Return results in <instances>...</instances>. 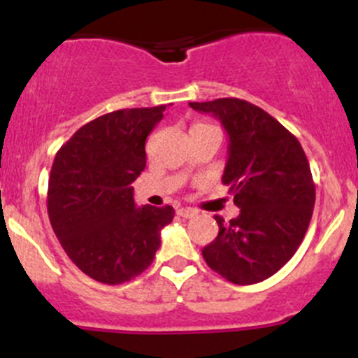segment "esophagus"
Listing matches in <instances>:
<instances>
[{"mask_svg": "<svg viewBox=\"0 0 358 358\" xmlns=\"http://www.w3.org/2000/svg\"><path fill=\"white\" fill-rule=\"evenodd\" d=\"M178 215L182 216V218H194L197 213H196V209H192V208H182V209H178Z\"/></svg>", "mask_w": 358, "mask_h": 358, "instance_id": "1", "label": "esophagus"}]
</instances>
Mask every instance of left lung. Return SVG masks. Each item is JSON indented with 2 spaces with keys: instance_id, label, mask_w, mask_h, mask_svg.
<instances>
[{
  "instance_id": "1",
  "label": "left lung",
  "mask_w": 358,
  "mask_h": 358,
  "mask_svg": "<svg viewBox=\"0 0 358 358\" xmlns=\"http://www.w3.org/2000/svg\"><path fill=\"white\" fill-rule=\"evenodd\" d=\"M189 106L213 114L225 128L229 157L222 182L241 208L230 223L215 216L218 237L202 249V256L230 282H262L289 262L310 225L315 185L308 159L292 133L246 100Z\"/></svg>"
}]
</instances>
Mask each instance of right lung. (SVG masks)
Wrapping results in <instances>:
<instances>
[{"label":"right lung","instance_id":"1","mask_svg":"<svg viewBox=\"0 0 358 358\" xmlns=\"http://www.w3.org/2000/svg\"><path fill=\"white\" fill-rule=\"evenodd\" d=\"M166 106L121 109L81 126L60 147L48 182V216L64 251L103 284L135 279L152 263L171 206L136 208L131 183Z\"/></svg>","mask_w":358,"mask_h":358}]
</instances>
